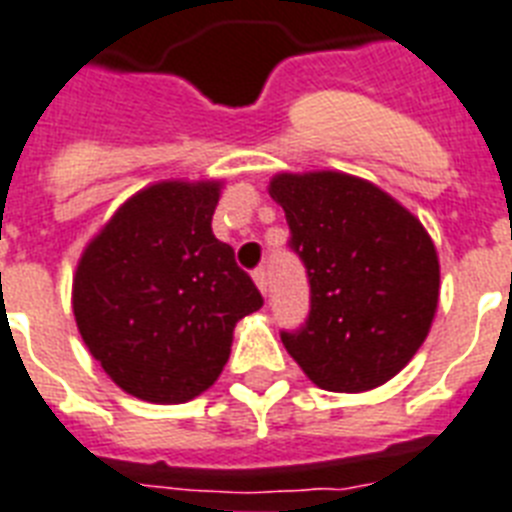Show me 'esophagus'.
Wrapping results in <instances>:
<instances>
[{"label":"esophagus","instance_id":"esophagus-1","mask_svg":"<svg viewBox=\"0 0 512 512\" xmlns=\"http://www.w3.org/2000/svg\"><path fill=\"white\" fill-rule=\"evenodd\" d=\"M253 280H256V285H259V290L267 296V288H269V277H267V269L264 267H256L253 269Z\"/></svg>","mask_w":512,"mask_h":512}]
</instances>
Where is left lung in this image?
<instances>
[{
    "label": "left lung",
    "mask_w": 512,
    "mask_h": 512,
    "mask_svg": "<svg viewBox=\"0 0 512 512\" xmlns=\"http://www.w3.org/2000/svg\"><path fill=\"white\" fill-rule=\"evenodd\" d=\"M288 248L309 277V317L285 349L327 391L383 386L423 346L439 304V259L423 224L365 179L280 174Z\"/></svg>",
    "instance_id": "left-lung-1"
}]
</instances>
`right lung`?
I'll use <instances>...</instances> for the list:
<instances>
[{"mask_svg":"<svg viewBox=\"0 0 512 512\" xmlns=\"http://www.w3.org/2000/svg\"><path fill=\"white\" fill-rule=\"evenodd\" d=\"M219 182H161L118 208L73 277V314L92 357L126 394L190 402L230 359L232 330L264 306L211 216Z\"/></svg>","mask_w":512,"mask_h":512,"instance_id":"obj_1","label":"right lung"}]
</instances>
